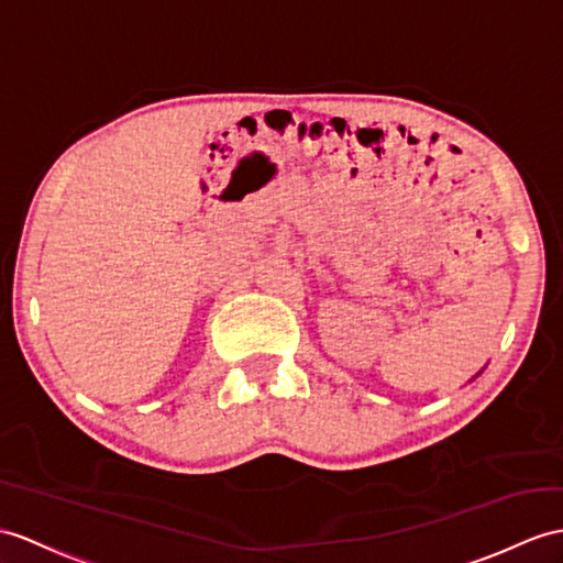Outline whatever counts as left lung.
<instances>
[{
  "mask_svg": "<svg viewBox=\"0 0 563 563\" xmlns=\"http://www.w3.org/2000/svg\"><path fill=\"white\" fill-rule=\"evenodd\" d=\"M477 375H479V373H477Z\"/></svg>",
  "mask_w": 563,
  "mask_h": 563,
  "instance_id": "1",
  "label": "left lung"
}]
</instances>
